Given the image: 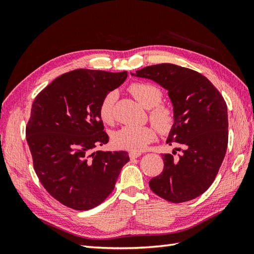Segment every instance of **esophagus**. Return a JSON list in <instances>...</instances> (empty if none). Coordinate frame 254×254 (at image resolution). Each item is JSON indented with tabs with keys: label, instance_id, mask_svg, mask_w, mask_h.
<instances>
[{
	"label": "esophagus",
	"instance_id": "obj_1",
	"mask_svg": "<svg viewBox=\"0 0 254 254\" xmlns=\"http://www.w3.org/2000/svg\"><path fill=\"white\" fill-rule=\"evenodd\" d=\"M141 156V152H137V151H130L129 152V158L130 159H136Z\"/></svg>",
	"mask_w": 254,
	"mask_h": 254
}]
</instances>
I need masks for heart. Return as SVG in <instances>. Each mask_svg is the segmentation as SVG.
Returning <instances> with one entry per match:
<instances>
[{
  "label": "heart",
  "instance_id": "1",
  "mask_svg": "<svg viewBox=\"0 0 254 254\" xmlns=\"http://www.w3.org/2000/svg\"><path fill=\"white\" fill-rule=\"evenodd\" d=\"M130 93L145 108L149 109L150 122L160 132L171 131L175 124V111L170 105L162 104L163 92L159 87L149 82H134L129 87ZM117 93L110 92L99 105L98 115L105 124H111L114 120V104ZM156 137V130L152 126H124L112 135L113 144L119 148L141 151Z\"/></svg>",
  "mask_w": 254,
  "mask_h": 254
}]
</instances>
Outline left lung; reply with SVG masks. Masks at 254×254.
<instances>
[{
    "mask_svg": "<svg viewBox=\"0 0 254 254\" xmlns=\"http://www.w3.org/2000/svg\"><path fill=\"white\" fill-rule=\"evenodd\" d=\"M168 91L175 124L167 144L176 151L162 156L164 168L149 181L153 193L173 203L190 201L211 187L228 146L227 104L219 91L200 73L172 64L149 65L132 74Z\"/></svg>",
    "mask_w": 254,
    "mask_h": 254,
    "instance_id": "8db88e82",
    "label": "left lung"
}]
</instances>
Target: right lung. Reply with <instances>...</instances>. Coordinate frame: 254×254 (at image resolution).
Wrapping results in <instances>:
<instances>
[{
	"label": "right lung",
	"instance_id": "add662e5",
	"mask_svg": "<svg viewBox=\"0 0 254 254\" xmlns=\"http://www.w3.org/2000/svg\"><path fill=\"white\" fill-rule=\"evenodd\" d=\"M127 75L74 70L53 80L33 103L26 140L35 172L49 194L71 209L101 204L129 161L127 151L94 150L109 142L99 105Z\"/></svg>",
	"mask_w": 254,
	"mask_h": 254
}]
</instances>
